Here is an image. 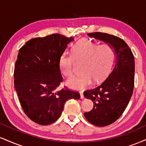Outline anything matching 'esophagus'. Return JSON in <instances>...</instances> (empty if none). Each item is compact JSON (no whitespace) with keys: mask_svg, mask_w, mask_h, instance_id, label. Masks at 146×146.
Masks as SVG:
<instances>
[{"mask_svg":"<svg viewBox=\"0 0 146 146\" xmlns=\"http://www.w3.org/2000/svg\"><path fill=\"white\" fill-rule=\"evenodd\" d=\"M80 98L82 99H83L84 98V92H83V91H80Z\"/></svg>","mask_w":146,"mask_h":146,"instance_id":"obj_1","label":"esophagus"}]
</instances>
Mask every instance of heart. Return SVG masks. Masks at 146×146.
<instances>
[{"label":"heart","instance_id":"obj_1","mask_svg":"<svg viewBox=\"0 0 146 146\" xmlns=\"http://www.w3.org/2000/svg\"><path fill=\"white\" fill-rule=\"evenodd\" d=\"M72 55L62 54L59 59V69L64 76L73 74L76 62H83L81 75L68 78L66 85L73 90H81L90 86L94 80L99 83L111 72L114 60V50L108 43L98 45L90 40H82L73 47Z\"/></svg>","mask_w":146,"mask_h":146}]
</instances>
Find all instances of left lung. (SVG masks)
Returning <instances> with one entry per match:
<instances>
[{
    "instance_id": "8db88e82",
    "label": "left lung",
    "mask_w": 146,
    "mask_h": 146,
    "mask_svg": "<svg viewBox=\"0 0 146 146\" xmlns=\"http://www.w3.org/2000/svg\"><path fill=\"white\" fill-rule=\"evenodd\" d=\"M90 37L109 43L114 49L115 62L113 69L101 85L84 91V95L94 103L93 109L84 113L86 120L96 126L110 125L122 115L133 94L135 81L134 56L122 38L103 33L88 34Z\"/></svg>"
}]
</instances>
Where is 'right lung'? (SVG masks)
Masks as SVG:
<instances>
[{
    "mask_svg": "<svg viewBox=\"0 0 146 146\" xmlns=\"http://www.w3.org/2000/svg\"><path fill=\"white\" fill-rule=\"evenodd\" d=\"M73 37L52 34L32 38L19 50L14 68V86L26 115L40 125L52 124L61 115L68 99L79 92L64 88L59 59Z\"/></svg>",
    "mask_w": 146,
    "mask_h": 146,
    "instance_id": "right-lung-1",
    "label": "right lung"
}]
</instances>
